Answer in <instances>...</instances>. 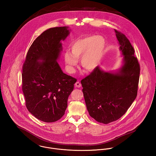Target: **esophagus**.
<instances>
[{"instance_id": "1", "label": "esophagus", "mask_w": 156, "mask_h": 156, "mask_svg": "<svg viewBox=\"0 0 156 156\" xmlns=\"http://www.w3.org/2000/svg\"><path fill=\"white\" fill-rule=\"evenodd\" d=\"M75 86H76V87H77V88H80V87H81V83H80V82H76V83H75Z\"/></svg>"}]
</instances>
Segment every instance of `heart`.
<instances>
[{"instance_id":"obj_1","label":"heart","mask_w":156,"mask_h":156,"mask_svg":"<svg viewBox=\"0 0 156 156\" xmlns=\"http://www.w3.org/2000/svg\"><path fill=\"white\" fill-rule=\"evenodd\" d=\"M106 41L101 35H89L75 40L71 44V52L67 50L64 59L69 72L74 71L80 58L83 68L92 71L100 64L105 54Z\"/></svg>"}]
</instances>
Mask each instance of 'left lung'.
Listing matches in <instances>:
<instances>
[{
    "label": "left lung",
    "mask_w": 156,
    "mask_h": 156,
    "mask_svg": "<svg viewBox=\"0 0 156 156\" xmlns=\"http://www.w3.org/2000/svg\"><path fill=\"white\" fill-rule=\"evenodd\" d=\"M123 57L120 67L106 71L98 67L82 79V92L89 115L98 122L109 124L119 119L136 98L140 67L128 38L115 30Z\"/></svg>",
    "instance_id": "left-lung-1"
}]
</instances>
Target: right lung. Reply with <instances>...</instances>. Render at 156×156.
Masks as SVG:
<instances>
[{"mask_svg":"<svg viewBox=\"0 0 156 156\" xmlns=\"http://www.w3.org/2000/svg\"><path fill=\"white\" fill-rule=\"evenodd\" d=\"M70 31L68 26L46 30L30 47L23 64L22 89L27 109L45 122L63 116L77 81L64 73L58 62L62 50L61 41Z\"/></svg>","mask_w":156,"mask_h":156,"instance_id":"add662e5","label":"right lung"}]
</instances>
